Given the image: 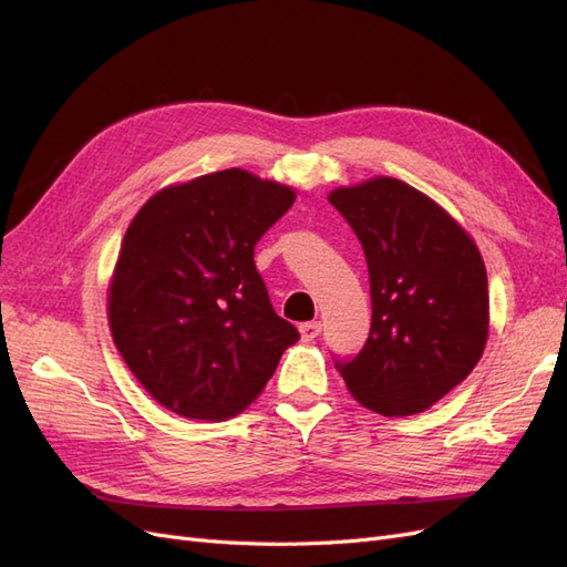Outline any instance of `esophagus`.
Returning a JSON list of instances; mask_svg holds the SVG:
<instances>
[{"instance_id":"obj_1","label":"esophagus","mask_w":567,"mask_h":567,"mask_svg":"<svg viewBox=\"0 0 567 567\" xmlns=\"http://www.w3.org/2000/svg\"><path fill=\"white\" fill-rule=\"evenodd\" d=\"M298 331L302 336V340H315L321 333V323L319 321H305L298 326Z\"/></svg>"}]
</instances>
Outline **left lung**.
I'll list each match as a JSON object with an SVG mask.
<instances>
[{
  "label": "left lung",
  "mask_w": 567,
  "mask_h": 567,
  "mask_svg": "<svg viewBox=\"0 0 567 567\" xmlns=\"http://www.w3.org/2000/svg\"><path fill=\"white\" fill-rule=\"evenodd\" d=\"M367 255L371 331L338 362L352 398L411 416L475 369L489 336L487 269L471 234L419 188L373 177L329 194Z\"/></svg>",
  "instance_id": "1"
}]
</instances>
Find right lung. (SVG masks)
<instances>
[{
    "label": "right lung",
    "mask_w": 567,
    "mask_h": 567,
    "mask_svg": "<svg viewBox=\"0 0 567 567\" xmlns=\"http://www.w3.org/2000/svg\"><path fill=\"white\" fill-rule=\"evenodd\" d=\"M293 200L290 186L229 167L161 188L130 221L109 326L134 379L165 409L200 421L241 414L300 340L252 260Z\"/></svg>",
    "instance_id": "right-lung-1"
}]
</instances>
